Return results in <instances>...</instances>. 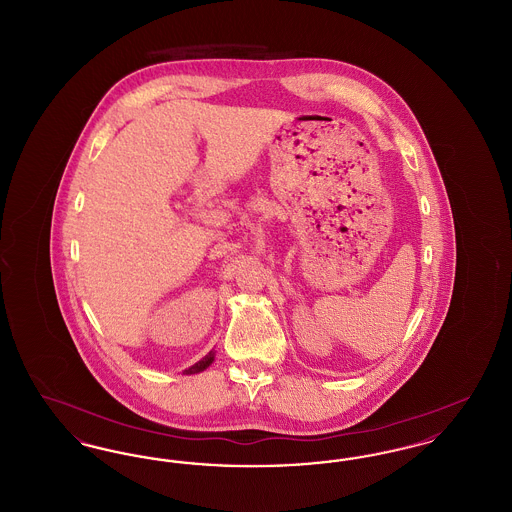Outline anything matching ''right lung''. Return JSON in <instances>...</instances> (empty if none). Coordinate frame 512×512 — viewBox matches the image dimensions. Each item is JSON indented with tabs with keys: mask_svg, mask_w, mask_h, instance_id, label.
<instances>
[{
	"mask_svg": "<svg viewBox=\"0 0 512 512\" xmlns=\"http://www.w3.org/2000/svg\"><path fill=\"white\" fill-rule=\"evenodd\" d=\"M215 361V351H211L209 355H205L201 361H197L194 366H190V368H186L184 370V374H197V372H201V370H205L207 366L211 365Z\"/></svg>",
	"mask_w": 512,
	"mask_h": 512,
	"instance_id": "obj_1",
	"label": "right lung"
}]
</instances>
